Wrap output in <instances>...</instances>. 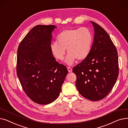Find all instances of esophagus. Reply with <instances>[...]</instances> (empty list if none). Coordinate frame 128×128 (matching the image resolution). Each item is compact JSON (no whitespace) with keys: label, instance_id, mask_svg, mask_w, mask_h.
<instances>
[{"label":"esophagus","instance_id":"esophagus-1","mask_svg":"<svg viewBox=\"0 0 128 128\" xmlns=\"http://www.w3.org/2000/svg\"><path fill=\"white\" fill-rule=\"evenodd\" d=\"M68 72H72V69L70 68V67H68Z\"/></svg>","mask_w":128,"mask_h":128}]
</instances>
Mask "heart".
<instances>
[{"label": "heart", "instance_id": "obj_1", "mask_svg": "<svg viewBox=\"0 0 128 128\" xmlns=\"http://www.w3.org/2000/svg\"><path fill=\"white\" fill-rule=\"evenodd\" d=\"M93 35L87 28L66 30L57 36V42L50 44V48L53 56L58 60L64 59L66 50L68 53L65 62L72 65L76 59H85L91 51Z\"/></svg>", "mask_w": 128, "mask_h": 128}]
</instances>
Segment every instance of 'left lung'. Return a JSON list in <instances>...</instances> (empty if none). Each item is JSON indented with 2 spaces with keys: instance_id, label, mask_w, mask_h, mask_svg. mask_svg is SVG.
Instances as JSON below:
<instances>
[{
  "instance_id": "left-lung-1",
  "label": "left lung",
  "mask_w": 128,
  "mask_h": 128,
  "mask_svg": "<svg viewBox=\"0 0 128 128\" xmlns=\"http://www.w3.org/2000/svg\"><path fill=\"white\" fill-rule=\"evenodd\" d=\"M94 29L91 51L85 59L74 67L76 86L82 96L93 101L104 98L112 90L119 74L118 53L107 32L91 21Z\"/></svg>"
}]
</instances>
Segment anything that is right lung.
<instances>
[{"label": "right lung", "mask_w": 128, "mask_h": 128, "mask_svg": "<svg viewBox=\"0 0 128 128\" xmlns=\"http://www.w3.org/2000/svg\"><path fill=\"white\" fill-rule=\"evenodd\" d=\"M56 28L53 25L34 27L17 51L16 74L22 88L31 100L41 105L58 98L68 73L50 50L51 32Z\"/></svg>", "instance_id": "add662e5"}]
</instances>
